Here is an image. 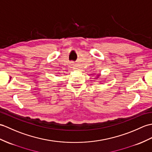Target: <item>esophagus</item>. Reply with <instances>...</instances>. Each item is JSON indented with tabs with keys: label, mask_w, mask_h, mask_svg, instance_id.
I'll return each mask as SVG.
<instances>
[{
	"label": "esophagus",
	"mask_w": 152,
	"mask_h": 152,
	"mask_svg": "<svg viewBox=\"0 0 152 152\" xmlns=\"http://www.w3.org/2000/svg\"><path fill=\"white\" fill-rule=\"evenodd\" d=\"M69 67L70 68V69H75V64H74V63H72V62H71L69 64Z\"/></svg>",
	"instance_id": "obj_1"
}]
</instances>
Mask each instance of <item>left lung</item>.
<instances>
[{
  "instance_id": "8db88e82",
  "label": "left lung",
  "mask_w": 152,
  "mask_h": 152,
  "mask_svg": "<svg viewBox=\"0 0 152 152\" xmlns=\"http://www.w3.org/2000/svg\"><path fill=\"white\" fill-rule=\"evenodd\" d=\"M100 75H97V76H96V77H95V79H96H96H100Z\"/></svg>"
}]
</instances>
